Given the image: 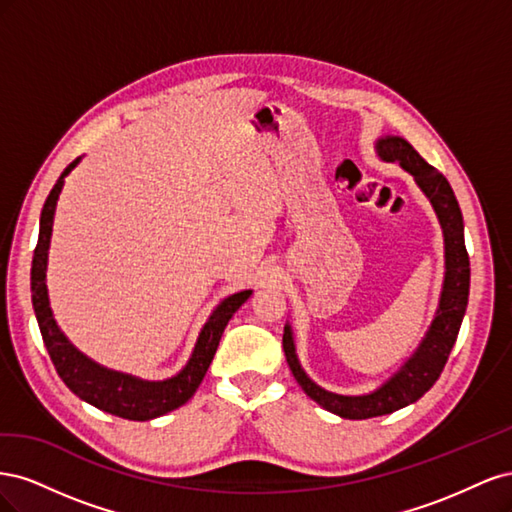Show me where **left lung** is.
<instances>
[{
	"mask_svg": "<svg viewBox=\"0 0 512 512\" xmlns=\"http://www.w3.org/2000/svg\"><path fill=\"white\" fill-rule=\"evenodd\" d=\"M376 149L382 160L399 162L401 168H406L418 183V188H421L425 196L431 200L444 230L446 275L438 314L431 324V329L427 331L423 344L418 346L412 359L401 367L389 382L382 384L378 391L369 395H335L320 389L318 384L309 380L297 361V354H294L292 331L286 324L284 352L294 380H297L301 384V389L324 410H329L342 418H350V421H363V418L391 414L412 404L418 397H423L431 386L436 384L448 361V354H451L455 346L470 294V258L466 250V239H463L461 209L451 183H448L446 177L438 173L436 168L418 156V151L406 141V138L384 136L378 141Z\"/></svg>",
	"mask_w": 512,
	"mask_h": 512,
	"instance_id": "8db88e82",
	"label": "left lung"
}]
</instances>
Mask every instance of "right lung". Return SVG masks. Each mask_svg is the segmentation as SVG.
<instances>
[{
    "label": "right lung",
    "instance_id": "obj_1",
    "mask_svg": "<svg viewBox=\"0 0 512 512\" xmlns=\"http://www.w3.org/2000/svg\"><path fill=\"white\" fill-rule=\"evenodd\" d=\"M76 164H79V160H74L64 170V175L57 179L55 188L51 190L49 198H46L40 215V235L32 260V303L38 318V327L59 378L66 382V386L74 395H79L87 404L96 406L108 414L128 418V421H149V418L177 410L196 393L213 361L215 350L220 346V339L228 320L247 299H250L252 290L232 294V297L224 299L215 307V312L207 320L203 331H200L192 359L175 378L164 382H147L128 374H119V371L106 369L94 361H89L87 356H83L68 342L64 333H61L55 324L44 282L57 198L61 188H64V177Z\"/></svg>",
    "mask_w": 512,
    "mask_h": 512
}]
</instances>
